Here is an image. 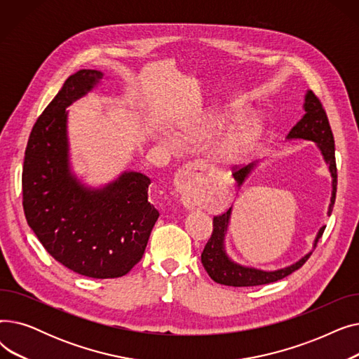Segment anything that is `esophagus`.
I'll use <instances>...</instances> for the list:
<instances>
[{
  "instance_id": "34e87169",
  "label": "esophagus",
  "mask_w": 359,
  "mask_h": 359,
  "mask_svg": "<svg viewBox=\"0 0 359 359\" xmlns=\"http://www.w3.org/2000/svg\"><path fill=\"white\" fill-rule=\"evenodd\" d=\"M215 168L205 161H192L183 167L177 180V189L183 195V203L189 210L201 203L205 194L211 189Z\"/></svg>"
}]
</instances>
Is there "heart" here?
<instances>
[{
	"mask_svg": "<svg viewBox=\"0 0 359 359\" xmlns=\"http://www.w3.org/2000/svg\"><path fill=\"white\" fill-rule=\"evenodd\" d=\"M219 123V119L217 118H211V121L208 122V126L210 128H214ZM248 138H249V134L248 132H237V134L229 137L225 141H222L219 144V147L217 148V154L219 158H233L236 157L240 151L244 148V145H246L248 142Z\"/></svg>",
	"mask_w": 359,
	"mask_h": 359,
	"instance_id": "heart-1",
	"label": "heart"
}]
</instances>
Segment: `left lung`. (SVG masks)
I'll return each mask as SVG.
<instances>
[{"label":"left lung","instance_id":"1","mask_svg":"<svg viewBox=\"0 0 359 359\" xmlns=\"http://www.w3.org/2000/svg\"><path fill=\"white\" fill-rule=\"evenodd\" d=\"M304 110L306 115L301 118L297 125L290 130L288 140H307L313 141L317 144L318 149L322 151L325 161L329 164V170L332 173L333 182H332V198H330V205H329V212L327 215L332 214L334 199H336V186H337V170H336V158H334V140L332 134V128L326 115V110L323 109L322 102L316 96V94L309 90L306 94V103H304ZM255 167V163L243 167L240 170H236L234 172V179L237 180L238 186L243 184V182L246 180L249 173L252 172ZM231 215V208L224 212L221 215L214 217V230L212 236L206 243V246L201 255L202 265L205 271L208 272L211 279L221 285H229V287H256V285H265L271 284V282H276L282 278H285L299 269L307 262V259L311 256V252L306 255L304 257H301L298 262H295L294 265L287 266L284 269H278V271H260L255 268H246L241 266L238 263L233 262L227 253L224 250V237L225 231H227L229 227V221ZM326 229V225H323L322 229L318 230L317 237L314 240V248L317 246L318 238L323 236V231Z\"/></svg>","mask_w":359,"mask_h":359}]
</instances>
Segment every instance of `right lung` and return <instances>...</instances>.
I'll return each instance as SVG.
<instances>
[{
	"instance_id": "add662e5",
	"label": "right lung",
	"mask_w": 359,
	"mask_h": 359,
	"mask_svg": "<svg viewBox=\"0 0 359 359\" xmlns=\"http://www.w3.org/2000/svg\"><path fill=\"white\" fill-rule=\"evenodd\" d=\"M102 77L96 69L69 75L30 132L22 176L25 215L42 246L69 271L96 279L134 268L160 215L142 173L125 172L100 189L71 173L67 107Z\"/></svg>"
}]
</instances>
